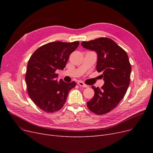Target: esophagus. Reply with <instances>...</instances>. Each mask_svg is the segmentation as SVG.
I'll use <instances>...</instances> for the list:
<instances>
[{
	"label": "esophagus",
	"mask_w": 153,
	"mask_h": 153,
	"mask_svg": "<svg viewBox=\"0 0 153 153\" xmlns=\"http://www.w3.org/2000/svg\"><path fill=\"white\" fill-rule=\"evenodd\" d=\"M77 84H78L79 86H81V87H89L87 85H86L85 84H84L83 82H82V81H81L77 82Z\"/></svg>",
	"instance_id": "34e87169"
}]
</instances>
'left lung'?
Wrapping results in <instances>:
<instances>
[{"label": "left lung", "mask_w": 153, "mask_h": 153, "mask_svg": "<svg viewBox=\"0 0 153 153\" xmlns=\"http://www.w3.org/2000/svg\"><path fill=\"white\" fill-rule=\"evenodd\" d=\"M82 46L97 54V70L102 72L104 84L101 88L92 86L95 94L87 102L89 109L103 115L115 108L127 91L130 82L131 66L126 51L108 38L82 42Z\"/></svg>", "instance_id": "8db88e82"}]
</instances>
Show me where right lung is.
Returning a JSON list of instances; mask_svg holds the SVG:
<instances>
[{
    "instance_id": "add662e5",
    "label": "right lung",
    "mask_w": 153,
    "mask_h": 153,
    "mask_svg": "<svg viewBox=\"0 0 153 153\" xmlns=\"http://www.w3.org/2000/svg\"><path fill=\"white\" fill-rule=\"evenodd\" d=\"M79 45V42H54L38 48L31 56L27 64L25 81L31 99L40 109L54 113L61 109L69 92L76 85L60 79L57 69L65 68L70 54Z\"/></svg>"
}]
</instances>
